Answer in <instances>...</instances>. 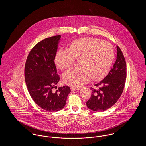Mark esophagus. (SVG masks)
Masks as SVG:
<instances>
[{
	"mask_svg": "<svg viewBox=\"0 0 146 146\" xmlns=\"http://www.w3.org/2000/svg\"><path fill=\"white\" fill-rule=\"evenodd\" d=\"M79 88H76V87H70V90L72 91H76L79 90Z\"/></svg>",
	"mask_w": 146,
	"mask_h": 146,
	"instance_id": "esophagus-1",
	"label": "esophagus"
}]
</instances>
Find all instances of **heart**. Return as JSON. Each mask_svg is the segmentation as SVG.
Returning <instances> with one entry per match:
<instances>
[{
    "label": "heart",
    "mask_w": 146,
    "mask_h": 146,
    "mask_svg": "<svg viewBox=\"0 0 146 146\" xmlns=\"http://www.w3.org/2000/svg\"><path fill=\"white\" fill-rule=\"evenodd\" d=\"M114 57L111 44L87 37L71 42L67 50H58L54 61L58 68L66 70L73 65L74 58L79 60L80 67L66 72L62 78L64 83L78 87L88 83L91 77L95 80L104 78L111 69Z\"/></svg>",
    "instance_id": "heart-1"
}]
</instances>
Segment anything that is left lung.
I'll list each match as a JSON object with an SVG mask.
<instances>
[{
    "label": "left lung",
    "mask_w": 146,
    "mask_h": 146,
    "mask_svg": "<svg viewBox=\"0 0 146 146\" xmlns=\"http://www.w3.org/2000/svg\"><path fill=\"white\" fill-rule=\"evenodd\" d=\"M115 62L107 76L91 88V96L86 102L87 107L93 111H103L115 104L122 94L126 78V64L121 50L117 46Z\"/></svg>",
    "instance_id": "8db88e82"
}]
</instances>
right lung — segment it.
I'll list each match as a JSON object with an SVG mask.
<instances>
[{"mask_svg": "<svg viewBox=\"0 0 146 146\" xmlns=\"http://www.w3.org/2000/svg\"><path fill=\"white\" fill-rule=\"evenodd\" d=\"M61 35L46 38L36 44L26 60L25 78L28 92L36 104L46 111H60L64 107L70 92L69 86L59 87L55 56Z\"/></svg>", "mask_w": 146, "mask_h": 146, "instance_id": "obj_1", "label": "right lung"}]
</instances>
